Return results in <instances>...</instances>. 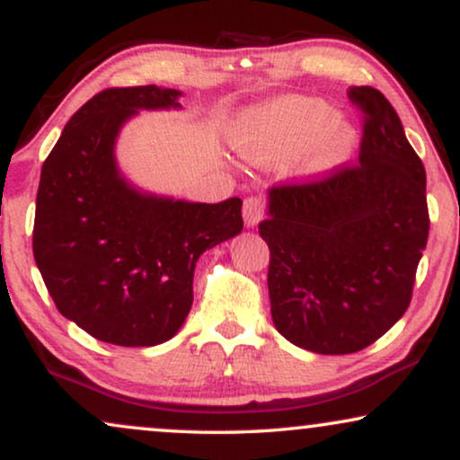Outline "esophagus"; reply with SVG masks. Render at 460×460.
<instances>
[{
  "instance_id": "34e87169",
  "label": "esophagus",
  "mask_w": 460,
  "mask_h": 460,
  "mask_svg": "<svg viewBox=\"0 0 460 460\" xmlns=\"http://www.w3.org/2000/svg\"><path fill=\"white\" fill-rule=\"evenodd\" d=\"M263 216V203L260 197H249L243 205V219L247 224V228H255L261 222Z\"/></svg>"
}]
</instances>
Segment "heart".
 I'll return each instance as SVG.
<instances>
[{
	"label": "heart",
	"mask_w": 460,
	"mask_h": 460,
	"mask_svg": "<svg viewBox=\"0 0 460 460\" xmlns=\"http://www.w3.org/2000/svg\"><path fill=\"white\" fill-rule=\"evenodd\" d=\"M234 146L255 163H272L312 148L314 173L337 172L358 150V131L318 98L287 96L249 111L232 131Z\"/></svg>",
	"instance_id": "heart-1"
}]
</instances>
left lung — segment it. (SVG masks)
Here are the masks:
<instances>
[{
    "instance_id": "left-lung-1",
    "label": "left lung",
    "mask_w": 460,
    "mask_h": 460,
    "mask_svg": "<svg viewBox=\"0 0 460 460\" xmlns=\"http://www.w3.org/2000/svg\"><path fill=\"white\" fill-rule=\"evenodd\" d=\"M362 109L358 165L268 192L276 331L324 356L354 354L404 316L429 234L425 167L398 112L375 87H349Z\"/></svg>"
}]
</instances>
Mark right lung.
<instances>
[{"instance_id":"right-lung-1","label":"right lung","mask_w":460,"mask_h":460,"mask_svg":"<svg viewBox=\"0 0 460 460\" xmlns=\"http://www.w3.org/2000/svg\"><path fill=\"white\" fill-rule=\"evenodd\" d=\"M180 90L111 87L68 119L43 161L33 255L62 316L100 341H169L192 307L207 249L241 234V199L207 205L140 190L117 165L119 131L140 111L181 109Z\"/></svg>"}]
</instances>
